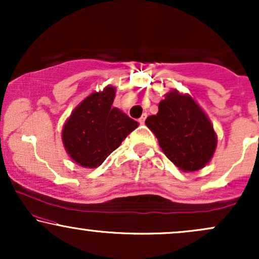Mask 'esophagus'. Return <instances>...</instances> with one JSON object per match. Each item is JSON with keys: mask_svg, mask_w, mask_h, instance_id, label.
<instances>
[{"mask_svg": "<svg viewBox=\"0 0 259 259\" xmlns=\"http://www.w3.org/2000/svg\"><path fill=\"white\" fill-rule=\"evenodd\" d=\"M145 120H146V113H145V114H142V117L139 119V123L140 124H144Z\"/></svg>", "mask_w": 259, "mask_h": 259, "instance_id": "34e87169", "label": "esophagus"}]
</instances>
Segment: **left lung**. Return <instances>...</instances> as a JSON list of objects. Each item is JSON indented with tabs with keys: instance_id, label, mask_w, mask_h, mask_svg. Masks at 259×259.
I'll list each match as a JSON object with an SVG mask.
<instances>
[{
	"instance_id": "1",
	"label": "left lung",
	"mask_w": 259,
	"mask_h": 259,
	"mask_svg": "<svg viewBox=\"0 0 259 259\" xmlns=\"http://www.w3.org/2000/svg\"><path fill=\"white\" fill-rule=\"evenodd\" d=\"M145 124L156 135L169 160L183 171L204 168L217 148L213 124L189 94L170 90L158 105V113Z\"/></svg>"
}]
</instances>
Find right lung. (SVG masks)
<instances>
[{
	"label": "right lung",
	"mask_w": 259,
	"mask_h": 259,
	"mask_svg": "<svg viewBox=\"0 0 259 259\" xmlns=\"http://www.w3.org/2000/svg\"><path fill=\"white\" fill-rule=\"evenodd\" d=\"M117 89L107 85L85 97L65 120L62 142L68 156L82 168H97L139 126L117 107Z\"/></svg>",
	"instance_id": "obj_1"
}]
</instances>
